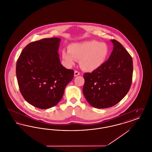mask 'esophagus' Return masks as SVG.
Masks as SVG:
<instances>
[{"mask_svg":"<svg viewBox=\"0 0 152 152\" xmlns=\"http://www.w3.org/2000/svg\"><path fill=\"white\" fill-rule=\"evenodd\" d=\"M80 73L79 72H78L77 71H75V72H74V76H79L80 75Z\"/></svg>","mask_w":152,"mask_h":152,"instance_id":"obj_1","label":"esophagus"}]
</instances>
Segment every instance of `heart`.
<instances>
[{
    "label": "heart",
    "mask_w": 152,
    "mask_h": 152,
    "mask_svg": "<svg viewBox=\"0 0 152 152\" xmlns=\"http://www.w3.org/2000/svg\"><path fill=\"white\" fill-rule=\"evenodd\" d=\"M68 49L62 52L63 58L68 65H74L80 59L81 67L87 71H92L99 68L108 54L106 44L94 40L73 43Z\"/></svg>",
    "instance_id": "obj_1"
}]
</instances>
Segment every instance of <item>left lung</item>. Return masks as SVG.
Returning a JSON list of instances; mask_svg holds the SVG:
<instances>
[{
    "mask_svg": "<svg viewBox=\"0 0 152 152\" xmlns=\"http://www.w3.org/2000/svg\"><path fill=\"white\" fill-rule=\"evenodd\" d=\"M110 41L113 50L108 60L92 73H85L83 94L88 103L96 108L115 105L128 94L133 76V60L122 44Z\"/></svg>",
    "mask_w": 152,
    "mask_h": 152,
    "instance_id": "left-lung-1",
    "label": "left lung"
}]
</instances>
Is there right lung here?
<instances>
[{
	"label": "right lung",
	"instance_id": "obj_1",
	"mask_svg": "<svg viewBox=\"0 0 152 152\" xmlns=\"http://www.w3.org/2000/svg\"><path fill=\"white\" fill-rule=\"evenodd\" d=\"M61 39L46 38L28 44L16 66V77L24 99L37 108L48 109L61 99L74 71L60 63L58 53Z\"/></svg>",
	"mask_w": 152,
	"mask_h": 152
}]
</instances>
